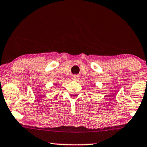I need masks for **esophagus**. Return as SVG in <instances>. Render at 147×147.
I'll return each mask as SVG.
<instances>
[{
	"label": "esophagus",
	"mask_w": 147,
	"mask_h": 147,
	"mask_svg": "<svg viewBox=\"0 0 147 147\" xmlns=\"http://www.w3.org/2000/svg\"><path fill=\"white\" fill-rule=\"evenodd\" d=\"M72 79H73L74 81H78V80L79 79V77L78 75H74V76H72Z\"/></svg>",
	"instance_id": "esophagus-1"
}]
</instances>
